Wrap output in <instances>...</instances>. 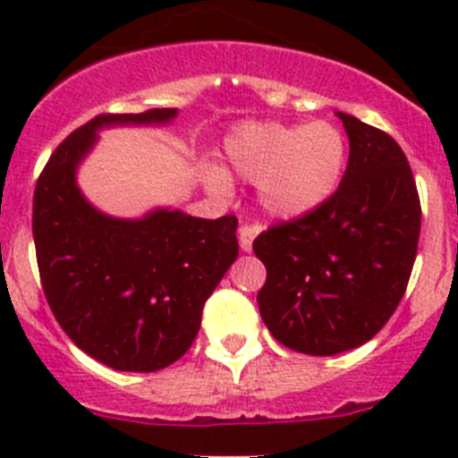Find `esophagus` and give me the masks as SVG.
I'll return each instance as SVG.
<instances>
[{
    "label": "esophagus",
    "instance_id": "34e87169",
    "mask_svg": "<svg viewBox=\"0 0 458 458\" xmlns=\"http://www.w3.org/2000/svg\"><path fill=\"white\" fill-rule=\"evenodd\" d=\"M259 230H261V225H259V224H255V225L243 224L242 228H239V243H242V250L243 252H250L252 250V242H255Z\"/></svg>",
    "mask_w": 458,
    "mask_h": 458
}]
</instances>
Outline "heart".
<instances>
[{
  "label": "heart",
  "instance_id": "heart-1",
  "mask_svg": "<svg viewBox=\"0 0 458 458\" xmlns=\"http://www.w3.org/2000/svg\"><path fill=\"white\" fill-rule=\"evenodd\" d=\"M225 159L276 219H299L330 199L348 165V140L330 122L248 123L225 140ZM212 192H230V179L212 165L203 174Z\"/></svg>",
  "mask_w": 458,
  "mask_h": 458
}]
</instances>
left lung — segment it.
Returning <instances> with one entry per match:
<instances>
[{"instance_id": "1", "label": "left lung", "mask_w": 458, "mask_h": 458, "mask_svg": "<svg viewBox=\"0 0 458 458\" xmlns=\"http://www.w3.org/2000/svg\"><path fill=\"white\" fill-rule=\"evenodd\" d=\"M350 140L341 186L315 212L252 243L267 276L257 303L279 344L332 357L370 341L408 288L421 233L417 183L387 132L336 113Z\"/></svg>"}]
</instances>
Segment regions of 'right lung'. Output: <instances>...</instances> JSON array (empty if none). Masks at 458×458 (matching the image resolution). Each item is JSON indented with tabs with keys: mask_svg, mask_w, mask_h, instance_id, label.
<instances>
[{
	"mask_svg": "<svg viewBox=\"0 0 458 458\" xmlns=\"http://www.w3.org/2000/svg\"><path fill=\"white\" fill-rule=\"evenodd\" d=\"M177 108L99 114L66 137L41 170L32 237L46 301L72 344L122 372H155L188 352L203 303L239 255L237 216L182 210L117 219L90 206L77 168L104 126H155Z\"/></svg>",
	"mask_w": 458,
	"mask_h": 458,
	"instance_id": "obj_1",
	"label": "right lung"
}]
</instances>
